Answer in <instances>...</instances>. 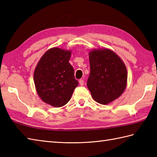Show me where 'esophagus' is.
<instances>
[{
    "label": "esophagus",
    "instance_id": "1",
    "mask_svg": "<svg viewBox=\"0 0 157 157\" xmlns=\"http://www.w3.org/2000/svg\"><path fill=\"white\" fill-rule=\"evenodd\" d=\"M79 84H80V86H84V79H79Z\"/></svg>",
    "mask_w": 157,
    "mask_h": 157
}]
</instances>
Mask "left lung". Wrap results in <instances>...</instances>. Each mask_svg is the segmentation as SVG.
Listing matches in <instances>:
<instances>
[{
	"label": "left lung",
	"mask_w": 157,
	"mask_h": 157,
	"mask_svg": "<svg viewBox=\"0 0 157 157\" xmlns=\"http://www.w3.org/2000/svg\"><path fill=\"white\" fill-rule=\"evenodd\" d=\"M89 60L88 88L96 102L107 105L118 98L126 88L128 71L125 63L115 52L106 48L92 50Z\"/></svg>",
	"instance_id": "obj_1"
}]
</instances>
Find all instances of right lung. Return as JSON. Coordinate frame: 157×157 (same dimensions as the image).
<instances>
[{
  "mask_svg": "<svg viewBox=\"0 0 157 157\" xmlns=\"http://www.w3.org/2000/svg\"><path fill=\"white\" fill-rule=\"evenodd\" d=\"M71 51L54 47L40 59L34 73L37 94L42 101L54 107H61L71 99L78 85L74 69L69 63Z\"/></svg>",
  "mask_w": 157,
  "mask_h": 157,
  "instance_id": "obj_1",
  "label": "right lung"
}]
</instances>
